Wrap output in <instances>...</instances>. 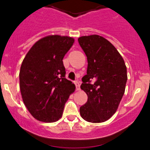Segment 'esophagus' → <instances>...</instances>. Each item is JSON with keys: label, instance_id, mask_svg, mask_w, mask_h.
Returning <instances> with one entry per match:
<instances>
[{"label": "esophagus", "instance_id": "esophagus-1", "mask_svg": "<svg viewBox=\"0 0 150 150\" xmlns=\"http://www.w3.org/2000/svg\"><path fill=\"white\" fill-rule=\"evenodd\" d=\"M75 88H76V91H80L81 88H80V83H78V81H75Z\"/></svg>", "mask_w": 150, "mask_h": 150}]
</instances>
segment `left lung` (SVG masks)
Segmentation results:
<instances>
[{
	"mask_svg": "<svg viewBox=\"0 0 150 150\" xmlns=\"http://www.w3.org/2000/svg\"><path fill=\"white\" fill-rule=\"evenodd\" d=\"M78 43L88 61L81 86L88 101L80 107V114L88 122H104L117 111L125 93L126 66L115 47L102 36H82Z\"/></svg>",
	"mask_w": 150,
	"mask_h": 150,
	"instance_id": "obj_1",
	"label": "left lung"
}]
</instances>
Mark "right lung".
I'll return each instance as SVG.
<instances>
[{"label": "right lung", "instance_id": "add662e5", "mask_svg": "<svg viewBox=\"0 0 150 150\" xmlns=\"http://www.w3.org/2000/svg\"><path fill=\"white\" fill-rule=\"evenodd\" d=\"M74 38L57 35L38 40L21 65L19 87L24 104L39 121L56 122L61 118L64 104L75 86L65 78L63 58Z\"/></svg>", "mask_w": 150, "mask_h": 150}]
</instances>
